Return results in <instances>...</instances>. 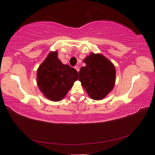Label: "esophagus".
Returning <instances> with one entry per match:
<instances>
[{"label":"esophagus","mask_w":155,"mask_h":155,"mask_svg":"<svg viewBox=\"0 0 155 155\" xmlns=\"http://www.w3.org/2000/svg\"><path fill=\"white\" fill-rule=\"evenodd\" d=\"M74 68H75L76 70H77L78 72L79 71V70H80V68H79V67H78V66H75V67H74Z\"/></svg>","instance_id":"obj_1"}]
</instances>
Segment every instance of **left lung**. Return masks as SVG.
I'll list each match as a JSON object with an SVG mask.
<instances>
[{
	"label": "left lung",
	"mask_w": 155,
	"mask_h": 155,
	"mask_svg": "<svg viewBox=\"0 0 155 155\" xmlns=\"http://www.w3.org/2000/svg\"><path fill=\"white\" fill-rule=\"evenodd\" d=\"M83 62L86 66L78 72V80L92 99L103 100L114 87V65L104 55L93 52L87 56Z\"/></svg>",
	"instance_id": "obj_1"
}]
</instances>
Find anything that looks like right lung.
Segmentation results:
<instances>
[{
	"instance_id": "obj_1",
	"label": "right lung",
	"mask_w": 155,
	"mask_h": 155,
	"mask_svg": "<svg viewBox=\"0 0 155 155\" xmlns=\"http://www.w3.org/2000/svg\"><path fill=\"white\" fill-rule=\"evenodd\" d=\"M78 72L58 58V52L51 51L37 69L38 87L44 96L51 101L63 99L78 80Z\"/></svg>"
}]
</instances>
